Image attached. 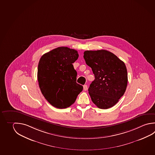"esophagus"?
Here are the masks:
<instances>
[{"label":"esophagus","mask_w":155,"mask_h":155,"mask_svg":"<svg viewBox=\"0 0 155 155\" xmlns=\"http://www.w3.org/2000/svg\"><path fill=\"white\" fill-rule=\"evenodd\" d=\"M84 91H86L87 90V86L86 85V84H84Z\"/></svg>","instance_id":"34e87169"}]
</instances>
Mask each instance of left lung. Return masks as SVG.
Returning <instances> with one entry per match:
<instances>
[{
    "instance_id": "1",
    "label": "left lung",
    "mask_w": 155,
    "mask_h": 155,
    "mask_svg": "<svg viewBox=\"0 0 155 155\" xmlns=\"http://www.w3.org/2000/svg\"><path fill=\"white\" fill-rule=\"evenodd\" d=\"M84 54L86 63L92 68L95 77L88 88L92 101L100 109L113 107L127 88L126 65L107 50L85 51Z\"/></svg>"
}]
</instances>
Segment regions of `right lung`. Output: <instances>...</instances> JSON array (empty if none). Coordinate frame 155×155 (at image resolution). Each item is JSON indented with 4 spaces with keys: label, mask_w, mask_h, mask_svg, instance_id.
<instances>
[{
    "label": "right lung",
    "mask_w": 155,
    "mask_h": 155,
    "mask_svg": "<svg viewBox=\"0 0 155 155\" xmlns=\"http://www.w3.org/2000/svg\"><path fill=\"white\" fill-rule=\"evenodd\" d=\"M78 57L75 50L59 47L43 54L40 59L39 86L45 98L54 107H69L83 90V86L76 83L77 72L73 65Z\"/></svg>",
    "instance_id": "1"
}]
</instances>
